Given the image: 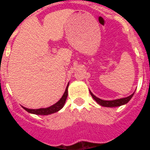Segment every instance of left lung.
Returning <instances> with one entry per match:
<instances>
[{
	"mask_svg": "<svg viewBox=\"0 0 150 150\" xmlns=\"http://www.w3.org/2000/svg\"><path fill=\"white\" fill-rule=\"evenodd\" d=\"M90 93H91V96H92V98L97 102V104H99L101 106L108 108L119 107V106H121V105L127 104L132 99V97L133 96V94H134V93H132V95H130L128 97L117 99V100H101L100 98L96 97V96H94V95L91 93V91H90Z\"/></svg>",
	"mask_w": 150,
	"mask_h": 150,
	"instance_id": "1",
	"label": "left lung"
}]
</instances>
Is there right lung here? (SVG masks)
<instances>
[{"instance_id": "obj_1", "label": "right lung", "mask_w": 150, "mask_h": 150, "mask_svg": "<svg viewBox=\"0 0 150 150\" xmlns=\"http://www.w3.org/2000/svg\"><path fill=\"white\" fill-rule=\"evenodd\" d=\"M69 83L66 88L65 92L64 94L62 95V96L61 99L59 100L57 103L54 104H53L52 106L48 108H38V109H30V108H24V109L25 111H27L28 112L32 113V114H36V115H42V116H46V115H50V114H52V113L57 112H59L60 109H62V107L64 106L65 104L66 100L67 97V95H68V91H67V88H68Z\"/></svg>"}]
</instances>
